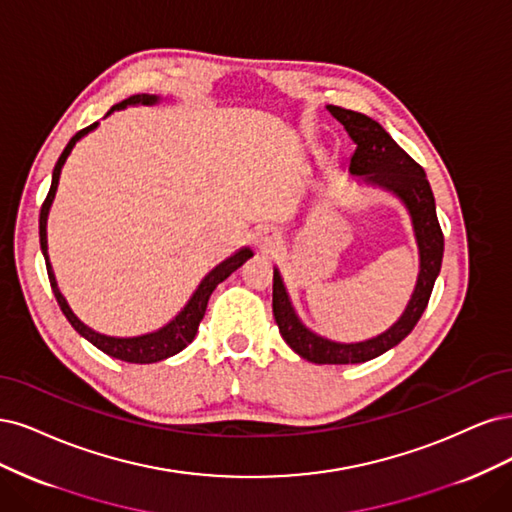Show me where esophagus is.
<instances>
[{
    "label": "esophagus",
    "instance_id": "obj_1",
    "mask_svg": "<svg viewBox=\"0 0 512 512\" xmlns=\"http://www.w3.org/2000/svg\"><path fill=\"white\" fill-rule=\"evenodd\" d=\"M255 242H257V246H259L263 253H272L276 246H278V242H280V234L276 232V229H272V227L259 229V232L255 234Z\"/></svg>",
    "mask_w": 512,
    "mask_h": 512
}]
</instances>
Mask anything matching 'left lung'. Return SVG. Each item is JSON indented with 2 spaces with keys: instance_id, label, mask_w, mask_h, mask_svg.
Instances as JSON below:
<instances>
[{
  "instance_id": "left-lung-1",
  "label": "left lung",
  "mask_w": 512,
  "mask_h": 512,
  "mask_svg": "<svg viewBox=\"0 0 512 512\" xmlns=\"http://www.w3.org/2000/svg\"><path fill=\"white\" fill-rule=\"evenodd\" d=\"M327 110L344 125L346 134L355 144L351 172L366 178L368 183H376L398 193L408 206L421 253L419 280L400 321L378 338L359 344L329 342L308 332L295 317L283 280H280L276 270L272 285V312L280 336L300 357L312 361V364H361V361L383 355L391 346L402 342L421 319L442 266L444 236L436 217V202L430 180H427L419 163L366 114L346 110L342 106H327Z\"/></svg>"
}]
</instances>
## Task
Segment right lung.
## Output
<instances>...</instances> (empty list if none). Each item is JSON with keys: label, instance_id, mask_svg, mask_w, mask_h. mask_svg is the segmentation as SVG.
Listing matches in <instances>:
<instances>
[{"label": "right lung", "instance_id": "obj_1", "mask_svg": "<svg viewBox=\"0 0 512 512\" xmlns=\"http://www.w3.org/2000/svg\"><path fill=\"white\" fill-rule=\"evenodd\" d=\"M157 97L155 95H131L127 97V100H123L121 104L112 106L108 110V114L112 110H121L125 106H131V104H155ZM97 123L80 129L78 134L68 142V146L63 148V153L59 155L57 163H55V170H53V183H51V189H48V195L46 200L40 208V249L44 253V259H46V272H48V280H51V289L55 293L57 298V304L61 308V312L65 315V319H68L72 323V327L76 329V332L80 336H85L91 344H95L97 349L104 351L106 355L110 357H117L121 361H127V364H155V361H161L166 357H172L176 353H180L185 349V346L195 338L197 334V327H200V321L204 319V312H206V306H208V298L210 293L217 289L219 283H223V280L236 272L242 263L246 259H251L253 253L249 249H242L238 251L234 257L225 259L223 263H219L217 268H214L204 280L202 285L197 287V291L193 293V298L189 300V304L185 306V310L180 312V315L170 321L166 327H161L159 332L155 334H146V336H138V338H110V336H104V334H97L93 332V329H89L85 323H80L76 319L74 312L70 310L68 302L63 300V295L59 293L57 289V280H55V274H53V268L51 263H48V255H46V217H48V208H51L53 204V197H55V191H57V183H59V174H61V166L65 163V159H68L70 151L74 148V144L89 134L91 129H95Z\"/></svg>", "mask_w": 512, "mask_h": 512}]
</instances>
